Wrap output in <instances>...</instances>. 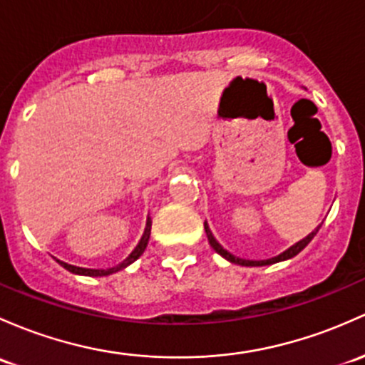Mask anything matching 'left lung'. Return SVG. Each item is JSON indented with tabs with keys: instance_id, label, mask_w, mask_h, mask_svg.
Here are the masks:
<instances>
[{
	"instance_id": "obj_1",
	"label": "left lung",
	"mask_w": 365,
	"mask_h": 365,
	"mask_svg": "<svg viewBox=\"0 0 365 365\" xmlns=\"http://www.w3.org/2000/svg\"><path fill=\"white\" fill-rule=\"evenodd\" d=\"M322 225V224H320ZM320 225H318L317 229H314V231H312L308 234V236L306 237H302L301 241H297V243L295 245H292V247L290 248H287L285 252H282L279 253V255H276V257H271V259H266V260H248V259H241V257H236V255H232L231 252H227L225 250L224 247H222L220 243H218L217 240H215V236H213V232L210 231V225H208V222H205V231H206V236H208V241H210V245H212L213 247V250L218 253V255H222L224 257L225 260H229V262H232V264H237V266H271V264H276V262H282V260H289V259H292V257H295L297 255L299 252L302 250V248H306L308 247V243L309 241L313 240L314 236H317V232H318V229H320Z\"/></svg>"
}]
</instances>
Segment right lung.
Listing matches in <instances>:
<instances>
[{
  "label": "right lung",
  "mask_w": 365,
  "mask_h": 365,
  "mask_svg": "<svg viewBox=\"0 0 365 365\" xmlns=\"http://www.w3.org/2000/svg\"><path fill=\"white\" fill-rule=\"evenodd\" d=\"M150 229H152V218L148 217L147 218V225H145V232H143V236H141L140 243L136 245V248H134V250L129 253L128 259H124L120 264H117V266L108 267V269H89V267L71 266V264L63 262V260H57V262H59L61 266L64 267V269H68L73 274H82V276H108V274H113V273H117V271L125 269L129 264H133L134 260H136L138 257H140L141 253L145 252V248H147V245H148V240H150Z\"/></svg>",
  "instance_id": "right-lung-1"
}]
</instances>
